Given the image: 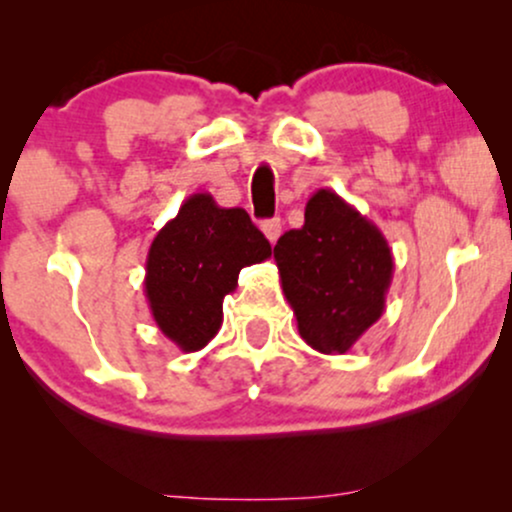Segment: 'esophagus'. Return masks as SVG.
<instances>
[{"label":"esophagus","mask_w":512,"mask_h":512,"mask_svg":"<svg viewBox=\"0 0 512 512\" xmlns=\"http://www.w3.org/2000/svg\"><path fill=\"white\" fill-rule=\"evenodd\" d=\"M262 233L267 236L269 243H276V238L281 236V219L262 221Z\"/></svg>","instance_id":"34e87169"}]
</instances>
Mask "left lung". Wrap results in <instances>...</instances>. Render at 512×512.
Returning a JSON list of instances; mask_svg holds the SVG:
<instances>
[{
	"instance_id": "8db88e82",
	"label": "left lung",
	"mask_w": 512,
	"mask_h": 512,
	"mask_svg": "<svg viewBox=\"0 0 512 512\" xmlns=\"http://www.w3.org/2000/svg\"><path fill=\"white\" fill-rule=\"evenodd\" d=\"M281 289L305 344L346 354L380 320L395 260L380 228L337 192L317 190L305 223L274 245Z\"/></svg>"
}]
</instances>
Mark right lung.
<instances>
[{
  "label": "right lung",
  "mask_w": 512,
  "mask_h": 512,
  "mask_svg": "<svg viewBox=\"0 0 512 512\" xmlns=\"http://www.w3.org/2000/svg\"><path fill=\"white\" fill-rule=\"evenodd\" d=\"M272 257L248 211L219 207L209 192L182 202L146 255L144 293L158 330L185 354L204 349L223 322V298L243 267Z\"/></svg>",
  "instance_id": "1"
}]
</instances>
